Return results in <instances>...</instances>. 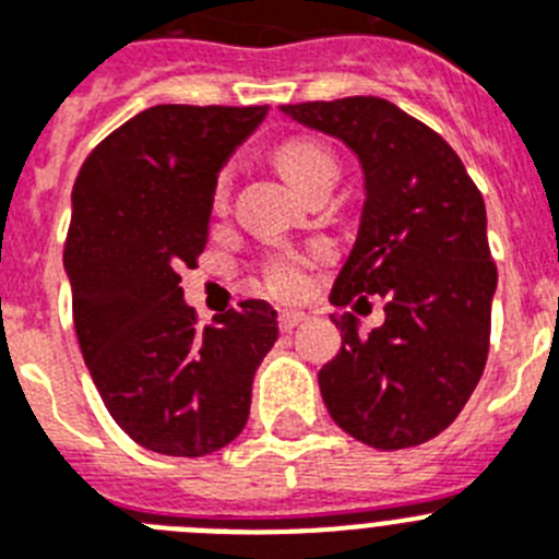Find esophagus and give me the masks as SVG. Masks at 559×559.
<instances>
[{
  "label": "esophagus",
  "instance_id": "1",
  "mask_svg": "<svg viewBox=\"0 0 559 559\" xmlns=\"http://www.w3.org/2000/svg\"><path fill=\"white\" fill-rule=\"evenodd\" d=\"M305 319H308V316L299 313V310H285V313L276 316V324H280V330H283V333H290V330L299 328Z\"/></svg>",
  "mask_w": 559,
  "mask_h": 559
}]
</instances>
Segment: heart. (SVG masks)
<instances>
[{
	"instance_id": "heart-1",
	"label": "heart",
	"mask_w": 559,
	"mask_h": 559,
	"mask_svg": "<svg viewBox=\"0 0 559 559\" xmlns=\"http://www.w3.org/2000/svg\"><path fill=\"white\" fill-rule=\"evenodd\" d=\"M271 162L285 181L302 195L313 199L319 192H330L338 181V159L324 142L313 136H290L283 140L271 153ZM231 195V170H218L210 190V210L224 215ZM324 254L319 249L310 251H276L260 263V290L276 302H290L308 290L310 271L322 263Z\"/></svg>"
}]
</instances>
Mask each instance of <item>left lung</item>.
Listing matches in <instances>:
<instances>
[{"instance_id": "obj_1", "label": "left lung", "mask_w": 559, "mask_h": 559, "mask_svg": "<svg viewBox=\"0 0 559 559\" xmlns=\"http://www.w3.org/2000/svg\"><path fill=\"white\" fill-rule=\"evenodd\" d=\"M283 111L347 142L367 176L358 240L330 302L386 299V322L367 338L353 313L330 316L341 349L319 372L324 406L364 445H423L459 417L490 353L498 269L481 192L433 128L383 97Z\"/></svg>"}]
</instances>
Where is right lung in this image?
Listing matches in <instances>:
<instances>
[{
	"label": "right lung",
	"mask_w": 559,
	"mask_h": 559,
	"mask_svg": "<svg viewBox=\"0 0 559 559\" xmlns=\"http://www.w3.org/2000/svg\"><path fill=\"white\" fill-rule=\"evenodd\" d=\"M265 111L153 106L108 133L72 187L63 265L78 344L114 423L147 451L229 445L280 333L263 299L199 328L179 274L206 246L212 181Z\"/></svg>",
	"instance_id": "right-lung-1"
}]
</instances>
